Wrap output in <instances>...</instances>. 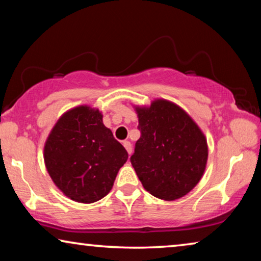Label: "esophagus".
Listing matches in <instances>:
<instances>
[{
  "instance_id": "esophagus-1",
  "label": "esophagus",
  "mask_w": 261,
  "mask_h": 261,
  "mask_svg": "<svg viewBox=\"0 0 261 261\" xmlns=\"http://www.w3.org/2000/svg\"><path fill=\"white\" fill-rule=\"evenodd\" d=\"M123 145H124V147L126 148L127 153H129V154H131V153H132V145H131V143L127 142V140H124Z\"/></svg>"
}]
</instances>
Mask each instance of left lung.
Returning a JSON list of instances; mask_svg holds the SVG:
<instances>
[{
  "label": "left lung",
  "instance_id": "obj_1",
  "mask_svg": "<svg viewBox=\"0 0 261 261\" xmlns=\"http://www.w3.org/2000/svg\"><path fill=\"white\" fill-rule=\"evenodd\" d=\"M136 111L142 135L130 160L143 187L165 201L185 196L206 166L203 132L182 108L164 98L136 107Z\"/></svg>",
  "mask_w": 261,
  "mask_h": 261
}]
</instances>
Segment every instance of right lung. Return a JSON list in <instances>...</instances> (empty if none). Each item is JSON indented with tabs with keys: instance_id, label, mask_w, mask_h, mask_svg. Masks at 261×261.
<instances>
[{
	"instance_id": "1",
	"label": "right lung",
	"mask_w": 261,
	"mask_h": 261,
	"mask_svg": "<svg viewBox=\"0 0 261 261\" xmlns=\"http://www.w3.org/2000/svg\"><path fill=\"white\" fill-rule=\"evenodd\" d=\"M100 110L79 106L58 119L44 146L55 185L71 200L93 203L108 194L127 152L105 126Z\"/></svg>"
}]
</instances>
